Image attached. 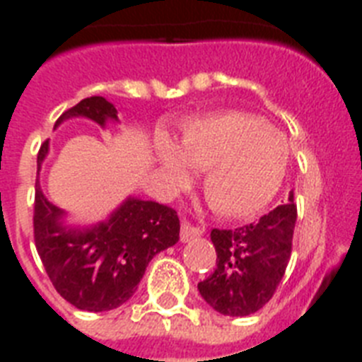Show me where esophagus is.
<instances>
[{"instance_id": "1", "label": "esophagus", "mask_w": 362, "mask_h": 362, "mask_svg": "<svg viewBox=\"0 0 362 362\" xmlns=\"http://www.w3.org/2000/svg\"><path fill=\"white\" fill-rule=\"evenodd\" d=\"M203 233H204V230L199 228V226H192V225H188V223H185V225L181 226V241L190 243L192 239L201 238Z\"/></svg>"}]
</instances>
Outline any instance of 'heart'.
Returning <instances> with one entry per match:
<instances>
[{"mask_svg":"<svg viewBox=\"0 0 362 362\" xmlns=\"http://www.w3.org/2000/svg\"><path fill=\"white\" fill-rule=\"evenodd\" d=\"M158 158L175 181L190 177V165L204 170V197L217 214L250 217L277 196L290 148L279 130L232 110L188 121L179 145L161 136Z\"/></svg>","mask_w":362,"mask_h":362,"instance_id":"b5f03b06","label":"heart"}]
</instances>
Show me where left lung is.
I'll return each instance as SVG.
<instances>
[{
  "mask_svg": "<svg viewBox=\"0 0 362 362\" xmlns=\"http://www.w3.org/2000/svg\"><path fill=\"white\" fill-rule=\"evenodd\" d=\"M297 209L293 192L257 223L235 230L210 233L217 252L216 270L197 284L216 312L230 317H246L263 308L279 286L288 267Z\"/></svg>",
  "mask_w": 362,
  "mask_h": 362,
  "instance_id": "obj_1",
  "label": "left lung"
}]
</instances>
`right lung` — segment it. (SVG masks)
<instances>
[{
  "instance_id": "add662e5",
  "label": "right lung",
  "mask_w": 362,
  "mask_h": 362,
  "mask_svg": "<svg viewBox=\"0 0 362 362\" xmlns=\"http://www.w3.org/2000/svg\"><path fill=\"white\" fill-rule=\"evenodd\" d=\"M72 117H86L101 129L108 121H119L116 107L101 95L83 99L62 114L54 130ZM49 148V141L41 145L37 174ZM34 239L41 263L63 299L85 312H108L134 296L153 255L179 241V217L166 204L129 196L107 219L69 225L65 210L47 199L37 179Z\"/></svg>"
}]
</instances>
